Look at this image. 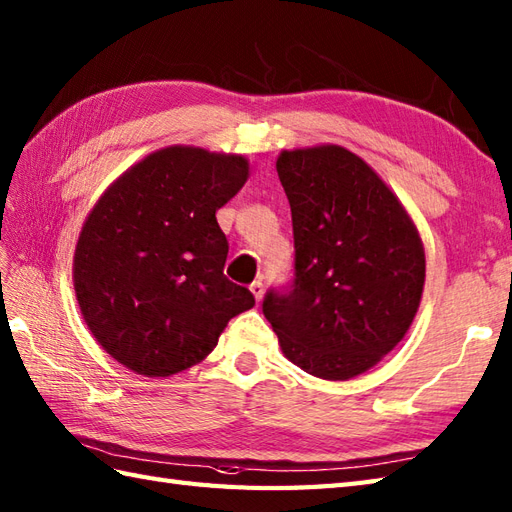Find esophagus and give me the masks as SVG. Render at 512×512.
Returning <instances> with one entry per match:
<instances>
[{
  "instance_id": "34e87169",
  "label": "esophagus",
  "mask_w": 512,
  "mask_h": 512,
  "mask_svg": "<svg viewBox=\"0 0 512 512\" xmlns=\"http://www.w3.org/2000/svg\"><path fill=\"white\" fill-rule=\"evenodd\" d=\"M249 291L254 293V298L260 302L263 300V293H265V285H263V280H254L252 285H249Z\"/></svg>"
}]
</instances>
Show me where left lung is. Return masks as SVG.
<instances>
[{
    "mask_svg": "<svg viewBox=\"0 0 512 512\" xmlns=\"http://www.w3.org/2000/svg\"><path fill=\"white\" fill-rule=\"evenodd\" d=\"M293 280L263 313L282 352L313 377L346 381L401 342L425 285L416 225L374 170L342 146L282 151Z\"/></svg>",
    "mask_w": 512,
    "mask_h": 512,
    "instance_id": "8db88e82",
    "label": "left lung"
}]
</instances>
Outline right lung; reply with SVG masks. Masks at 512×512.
<instances>
[{"label": "right lung", "instance_id": "1", "mask_svg": "<svg viewBox=\"0 0 512 512\" xmlns=\"http://www.w3.org/2000/svg\"><path fill=\"white\" fill-rule=\"evenodd\" d=\"M247 173L241 155L168 146L113 181L89 212L74 254L76 300L122 366L146 377L195 366L256 304L223 274L217 223Z\"/></svg>", "mask_w": 512, "mask_h": 512}]
</instances>
